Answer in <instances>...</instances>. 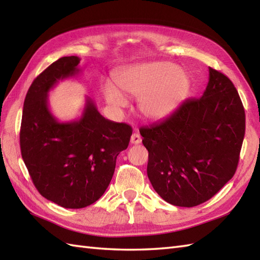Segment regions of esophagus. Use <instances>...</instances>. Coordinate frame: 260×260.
Listing matches in <instances>:
<instances>
[{
	"label": "esophagus",
	"instance_id": "obj_1",
	"mask_svg": "<svg viewBox=\"0 0 260 260\" xmlns=\"http://www.w3.org/2000/svg\"><path fill=\"white\" fill-rule=\"evenodd\" d=\"M141 142H142V137L139 134L134 133L133 135H132V137H131V143H132V144H140Z\"/></svg>",
	"mask_w": 260,
	"mask_h": 260
}]
</instances>
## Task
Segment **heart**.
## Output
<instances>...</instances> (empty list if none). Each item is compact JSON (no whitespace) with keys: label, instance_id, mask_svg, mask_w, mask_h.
Listing matches in <instances>:
<instances>
[{"label":"heart","instance_id":"heart-1","mask_svg":"<svg viewBox=\"0 0 260 260\" xmlns=\"http://www.w3.org/2000/svg\"><path fill=\"white\" fill-rule=\"evenodd\" d=\"M119 89L110 82L103 87L106 102L115 109L127 106L124 97L139 99V108L145 118H167L184 101L189 91V78L175 64L165 61L147 62L121 71L115 78Z\"/></svg>","mask_w":260,"mask_h":260}]
</instances>
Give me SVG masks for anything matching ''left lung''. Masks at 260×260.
Wrapping results in <instances>:
<instances>
[{
    "label": "left lung",
    "instance_id": "left-lung-1",
    "mask_svg": "<svg viewBox=\"0 0 260 260\" xmlns=\"http://www.w3.org/2000/svg\"><path fill=\"white\" fill-rule=\"evenodd\" d=\"M245 128V109L233 81L209 68L202 97L187 99L169 117L140 129L154 190L178 207L208 201L234 176Z\"/></svg>",
    "mask_w": 260,
    "mask_h": 260
}]
</instances>
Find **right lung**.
Here are the masks:
<instances>
[{"label":"right lung","instance_id":"1","mask_svg":"<svg viewBox=\"0 0 260 260\" xmlns=\"http://www.w3.org/2000/svg\"><path fill=\"white\" fill-rule=\"evenodd\" d=\"M80 58L62 57L33 80L23 104L21 154L33 184L42 197L67 209L90 206L106 191L116 158L128 146L132 127L106 119L89 97L80 118L59 121L48 93L79 74Z\"/></svg>","mask_w":260,"mask_h":260}]
</instances>
